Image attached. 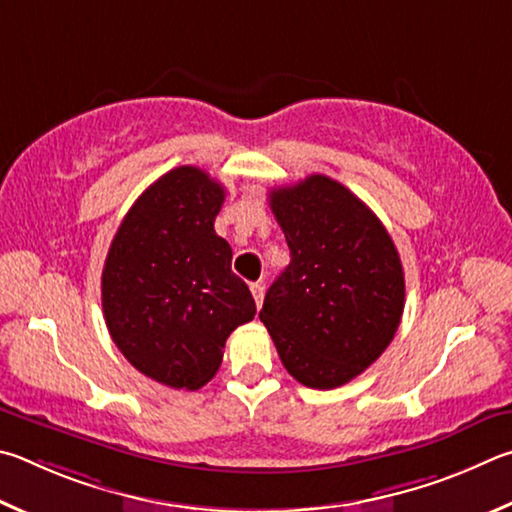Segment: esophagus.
<instances>
[{"mask_svg":"<svg viewBox=\"0 0 512 512\" xmlns=\"http://www.w3.org/2000/svg\"><path fill=\"white\" fill-rule=\"evenodd\" d=\"M251 294H254L256 306H263V297H265V285L263 283H251Z\"/></svg>","mask_w":512,"mask_h":512,"instance_id":"esophagus-1","label":"esophagus"}]
</instances>
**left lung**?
<instances>
[{
  "mask_svg": "<svg viewBox=\"0 0 512 512\" xmlns=\"http://www.w3.org/2000/svg\"><path fill=\"white\" fill-rule=\"evenodd\" d=\"M270 206L292 261L258 317L294 380L337 389L369 369L400 326L398 249L378 215L326 175L272 188Z\"/></svg>",
  "mask_w": 512,
  "mask_h": 512,
  "instance_id": "obj_1",
  "label": "left lung"
}]
</instances>
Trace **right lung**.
<instances>
[{
	"label": "right lung",
	"mask_w": 512,
	"mask_h": 512,
	"mask_svg": "<svg viewBox=\"0 0 512 512\" xmlns=\"http://www.w3.org/2000/svg\"><path fill=\"white\" fill-rule=\"evenodd\" d=\"M224 188L179 166L125 213L101 279L105 324L125 360L150 380L195 391L222 364L224 342L256 315L231 247L213 229Z\"/></svg>",
	"instance_id": "right-lung-1"
}]
</instances>
